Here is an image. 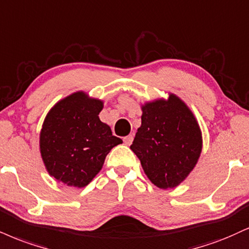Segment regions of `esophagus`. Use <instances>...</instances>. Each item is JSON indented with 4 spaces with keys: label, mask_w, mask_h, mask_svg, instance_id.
<instances>
[{
    "label": "esophagus",
    "mask_w": 249,
    "mask_h": 249,
    "mask_svg": "<svg viewBox=\"0 0 249 249\" xmlns=\"http://www.w3.org/2000/svg\"><path fill=\"white\" fill-rule=\"evenodd\" d=\"M132 142H133V136L132 134H128V136H126L124 138V143L126 146H130L131 143H132Z\"/></svg>",
    "instance_id": "34e87169"
}]
</instances>
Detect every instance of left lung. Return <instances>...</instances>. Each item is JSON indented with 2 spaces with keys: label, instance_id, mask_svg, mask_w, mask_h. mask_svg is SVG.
<instances>
[{
  "label": "left lung",
  "instance_id": "obj_1",
  "mask_svg": "<svg viewBox=\"0 0 249 249\" xmlns=\"http://www.w3.org/2000/svg\"><path fill=\"white\" fill-rule=\"evenodd\" d=\"M142 126L131 149L151 182L161 189L175 188L189 175L202 152V133L189 107L169 95L142 107Z\"/></svg>",
  "mask_w": 249,
  "mask_h": 249
}]
</instances>
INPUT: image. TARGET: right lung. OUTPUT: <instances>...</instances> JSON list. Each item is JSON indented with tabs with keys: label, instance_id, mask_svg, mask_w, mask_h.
I'll return each instance as SVG.
<instances>
[{
	"label": "right lung",
	"instance_id": "right-lung-1",
	"mask_svg": "<svg viewBox=\"0 0 249 249\" xmlns=\"http://www.w3.org/2000/svg\"><path fill=\"white\" fill-rule=\"evenodd\" d=\"M103 102L79 91L51 109L40 132V153L51 176L70 187L88 185L109 152L123 142L98 118Z\"/></svg>",
	"mask_w": 249,
	"mask_h": 249
}]
</instances>
